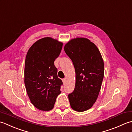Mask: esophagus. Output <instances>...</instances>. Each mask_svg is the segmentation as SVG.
Returning a JSON list of instances; mask_svg holds the SVG:
<instances>
[{
	"instance_id": "esophagus-1",
	"label": "esophagus",
	"mask_w": 132,
	"mask_h": 132,
	"mask_svg": "<svg viewBox=\"0 0 132 132\" xmlns=\"http://www.w3.org/2000/svg\"><path fill=\"white\" fill-rule=\"evenodd\" d=\"M63 82L64 84H65L66 82H67V80H66V79H63Z\"/></svg>"
}]
</instances>
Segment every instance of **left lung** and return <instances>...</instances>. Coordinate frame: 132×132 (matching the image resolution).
<instances>
[{
    "mask_svg": "<svg viewBox=\"0 0 132 132\" xmlns=\"http://www.w3.org/2000/svg\"><path fill=\"white\" fill-rule=\"evenodd\" d=\"M64 51L76 72L75 89L68 95L70 105L75 111H85L95 104L100 92L104 78L103 59L96 45L83 37L70 40Z\"/></svg>",
    "mask_w": 132,
    "mask_h": 132,
    "instance_id": "8db88e82",
    "label": "left lung"
}]
</instances>
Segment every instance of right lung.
I'll use <instances>...</instances> for the list:
<instances>
[{"label": "right lung", "mask_w": 132, "mask_h": 132, "mask_svg": "<svg viewBox=\"0 0 132 132\" xmlns=\"http://www.w3.org/2000/svg\"><path fill=\"white\" fill-rule=\"evenodd\" d=\"M63 43L51 37H44L32 45L27 53L24 84L31 103L41 111L52 109L63 85L54 65Z\"/></svg>", "instance_id": "add662e5"}]
</instances>
